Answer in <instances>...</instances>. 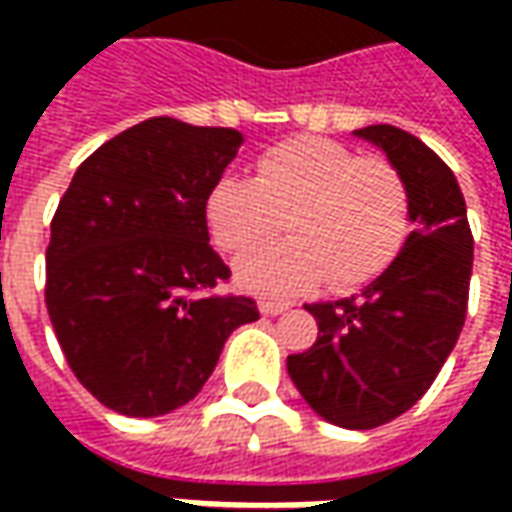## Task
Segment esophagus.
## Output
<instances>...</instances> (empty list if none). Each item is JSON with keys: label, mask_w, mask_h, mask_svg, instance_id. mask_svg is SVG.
<instances>
[{"label": "esophagus", "mask_w": 512, "mask_h": 512, "mask_svg": "<svg viewBox=\"0 0 512 512\" xmlns=\"http://www.w3.org/2000/svg\"><path fill=\"white\" fill-rule=\"evenodd\" d=\"M287 302H259V313L262 316H279V313H285Z\"/></svg>", "instance_id": "obj_1"}]
</instances>
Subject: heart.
<instances>
[{
    "label": "heart",
    "mask_w": 512,
    "mask_h": 512,
    "mask_svg": "<svg viewBox=\"0 0 512 512\" xmlns=\"http://www.w3.org/2000/svg\"><path fill=\"white\" fill-rule=\"evenodd\" d=\"M205 219L213 242L245 256L282 225L293 239L245 259L236 279L265 296L319 285L359 287L396 259L410 227V193L382 156H359L342 142L299 136L256 162V179L222 176L210 187Z\"/></svg>",
    "instance_id": "heart-1"
}]
</instances>
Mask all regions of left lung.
Returning a JSON list of instances; mask_svg holds the SVG:
<instances>
[{
    "label": "left lung",
    "mask_w": 512,
    "mask_h": 512,
    "mask_svg": "<svg viewBox=\"0 0 512 512\" xmlns=\"http://www.w3.org/2000/svg\"><path fill=\"white\" fill-rule=\"evenodd\" d=\"M402 173L413 233L359 296L307 305L316 344L287 356L313 413L347 430L393 422L427 393L462 333L473 236L459 182L422 139L393 125L353 130Z\"/></svg>",
    "instance_id": "obj_1"
}]
</instances>
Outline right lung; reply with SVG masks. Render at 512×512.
<instances>
[{
  "mask_svg": "<svg viewBox=\"0 0 512 512\" xmlns=\"http://www.w3.org/2000/svg\"><path fill=\"white\" fill-rule=\"evenodd\" d=\"M245 136L170 116L113 136L73 173L45 253L50 325L99 402L153 419L196 399L245 296H190L230 276L210 247L205 202Z\"/></svg>",
  "mask_w": 512,
  "mask_h": 512,
  "instance_id": "obj_1",
  "label": "right lung"
}]
</instances>
